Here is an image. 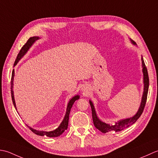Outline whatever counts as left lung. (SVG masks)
<instances>
[{
	"label": "left lung",
	"mask_w": 158,
	"mask_h": 158,
	"mask_svg": "<svg viewBox=\"0 0 158 158\" xmlns=\"http://www.w3.org/2000/svg\"><path fill=\"white\" fill-rule=\"evenodd\" d=\"M131 43L133 44H136L135 41L131 40ZM141 60H142V66H143V82H144V91H143V95L142 98V101H141V104L140 106V108L138 109L137 113L135 114L134 117L128 118H125V119H122L121 121H118L117 123H115L114 125H110L107 124L106 123H104L102 121L99 120V118L98 117L97 114H96V112L95 110L94 106H93L92 102L90 100L89 103L90 105H91V110H92V118H93V124H94L95 127L99 130L102 133H107L110 131H120L121 130H124V129L128 127L130 125H133L135 122H136L138 118H139L141 114H142L144 110V106L146 104L147 99V94H148V90H149V76H148V72H147V69L146 67L145 64H144L143 58L142 56L141 58Z\"/></svg>",
	"instance_id": "obj_1"
}]
</instances>
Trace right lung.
<instances>
[{
	"label": "right lung",
	"instance_id": "1",
	"mask_svg": "<svg viewBox=\"0 0 158 158\" xmlns=\"http://www.w3.org/2000/svg\"><path fill=\"white\" fill-rule=\"evenodd\" d=\"M40 37H30L28 39V40L27 41V42L26 43L23 47L21 48V50L20 51V52L18 53L17 58L15 60L14 63V66L18 63V62L20 60L22 57H23L24 54L27 52V51L28 49L31 48V46L33 45L35 41H37L39 40ZM14 69L12 71V75H11V98H12V101H13V104H14L15 108L16 109V106H15V99H14V91H13V85H14ZM80 98V96L78 95H77L74 97H73L72 99H70L68 105H67V111H66V114L65 117H64L63 120L62 121V123L60 124V125L58 128H56V130H54L53 131H37L36 130H34V129L31 128V127L28 126V127L30 129V130L33 131V132L35 134L39 135V136H46L48 137H57L59 136L60 135L62 134L64 131H65L67 129V127H68V123H69V113H70V110L71 108H72V106L73 104V103L75 102L76 100ZM17 110V109H16Z\"/></svg>",
	"mask_w": 158,
	"mask_h": 158
}]
</instances>
